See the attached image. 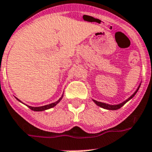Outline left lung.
<instances>
[{"instance_id": "1", "label": "left lung", "mask_w": 152, "mask_h": 152, "mask_svg": "<svg viewBox=\"0 0 152 152\" xmlns=\"http://www.w3.org/2000/svg\"><path fill=\"white\" fill-rule=\"evenodd\" d=\"M140 84L139 85V87H137V89L136 90V91H135V92H134V93L133 94H132V95L130 96L129 98H128V99H126V101H124V102H122V103H120V104H106V103H103V102H97V101H95V100H93V101H94V103H95L97 106H99V107H102V108H105V109H108V110H117V109L120 108L121 107H123V106L126 103V102H129V100L134 97V95L136 94L138 90H139V88H140Z\"/></svg>"}]
</instances>
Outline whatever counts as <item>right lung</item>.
I'll list each match as a JSON object with an SVG mask.
<instances>
[{"mask_svg":"<svg viewBox=\"0 0 152 152\" xmlns=\"http://www.w3.org/2000/svg\"><path fill=\"white\" fill-rule=\"evenodd\" d=\"M62 97H63V95L61 96L60 98H59L57 102H54V103H51V104H47V105H44V106H40V107H32V106H28L31 110L33 111H36V112H41V111H44V110H47V109H49V108H53V107H55V105H56L57 104H58L59 102H60V101H61V99H62ZM17 100L18 101H19V102H21L20 100H18V98H17Z\"/></svg>","mask_w":152,"mask_h":152,"instance_id":"right-lung-1","label":"right lung"}]
</instances>
